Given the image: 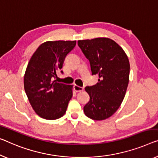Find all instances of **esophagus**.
I'll list each match as a JSON object with an SVG mask.
<instances>
[{"mask_svg": "<svg viewBox=\"0 0 158 158\" xmlns=\"http://www.w3.org/2000/svg\"><path fill=\"white\" fill-rule=\"evenodd\" d=\"M74 90H75V91H77V92H80V91H84V88H83V87L75 85L74 86Z\"/></svg>", "mask_w": 158, "mask_h": 158, "instance_id": "1", "label": "esophagus"}]
</instances>
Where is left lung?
I'll return each mask as SVG.
<instances>
[{"label": "left lung", "mask_w": 158, "mask_h": 158, "mask_svg": "<svg viewBox=\"0 0 158 158\" xmlns=\"http://www.w3.org/2000/svg\"><path fill=\"white\" fill-rule=\"evenodd\" d=\"M78 45L89 60L92 74L98 82L85 90L90 96L84 112L89 118L102 121L121 106L129 81L130 63L123 48L108 37L79 40Z\"/></svg>", "instance_id": "left-lung-1"}]
</instances>
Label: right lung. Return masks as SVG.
<instances>
[{"instance_id":"add662e5","label":"right lung","mask_w":158,"mask_h":158,"mask_svg":"<svg viewBox=\"0 0 158 158\" xmlns=\"http://www.w3.org/2000/svg\"><path fill=\"white\" fill-rule=\"evenodd\" d=\"M76 42H44L28 62L24 75V89L32 109L42 118L58 119L67 110L73 95V86L57 83L53 81V77L62 68L66 56L74 48Z\"/></svg>"}]
</instances>
